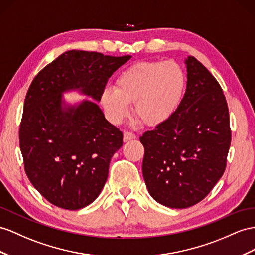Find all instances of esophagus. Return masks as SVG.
Instances as JSON below:
<instances>
[{
    "instance_id": "obj_1",
    "label": "esophagus",
    "mask_w": 255,
    "mask_h": 255,
    "mask_svg": "<svg viewBox=\"0 0 255 255\" xmlns=\"http://www.w3.org/2000/svg\"><path fill=\"white\" fill-rule=\"evenodd\" d=\"M135 138H136L135 134L132 133V132H128V131L124 132V142H128V141L133 140Z\"/></svg>"
}]
</instances>
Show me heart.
Returning <instances> with one entry per match:
<instances>
[{"instance_id":"1","label":"heart","mask_w":255,"mask_h":255,"mask_svg":"<svg viewBox=\"0 0 255 255\" xmlns=\"http://www.w3.org/2000/svg\"><path fill=\"white\" fill-rule=\"evenodd\" d=\"M186 76L173 61H140L123 70L114 88L103 89L100 101L109 120L121 124L131 112L148 127L171 119L184 96Z\"/></svg>"}]
</instances>
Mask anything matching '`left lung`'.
<instances>
[{
    "label": "left lung",
    "instance_id": "left-lung-1",
    "mask_svg": "<svg viewBox=\"0 0 255 255\" xmlns=\"http://www.w3.org/2000/svg\"><path fill=\"white\" fill-rule=\"evenodd\" d=\"M186 91L177 112L140 136L148 193L169 208L192 207L223 175L231 145L230 114L220 84L195 57L185 59Z\"/></svg>",
    "mask_w": 255,
    "mask_h": 255
}]
</instances>
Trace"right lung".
I'll list each match as a JSON object with an SVG mask.
<instances>
[{
    "label": "right lung",
    "mask_w": 255,
    "mask_h": 255,
    "mask_svg": "<svg viewBox=\"0 0 255 255\" xmlns=\"http://www.w3.org/2000/svg\"><path fill=\"white\" fill-rule=\"evenodd\" d=\"M131 56L69 50L32 81L19 129L24 170L50 204L68 210L90 205L106 184L110 161L123 145V133L96 102L67 104L64 92L77 90L100 101L109 77Z\"/></svg>",
    "instance_id": "obj_1"
}]
</instances>
